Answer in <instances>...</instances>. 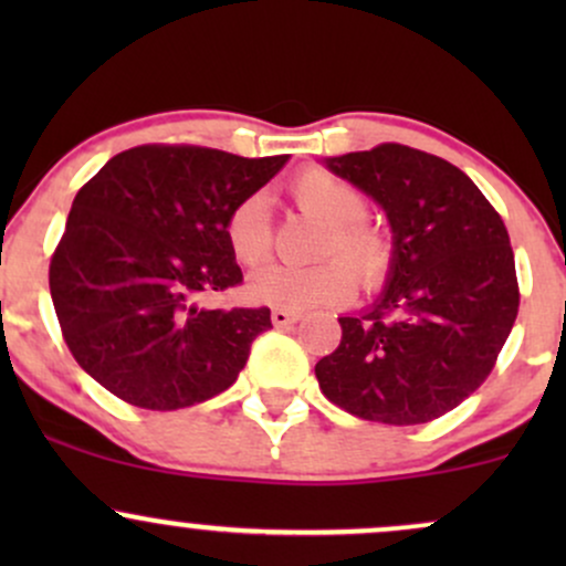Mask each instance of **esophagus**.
<instances>
[{"mask_svg":"<svg viewBox=\"0 0 566 566\" xmlns=\"http://www.w3.org/2000/svg\"><path fill=\"white\" fill-rule=\"evenodd\" d=\"M297 319H301V314H297V311H290V308L271 311V322H274V327H287V324H295Z\"/></svg>","mask_w":566,"mask_h":566,"instance_id":"34e87169","label":"esophagus"}]
</instances>
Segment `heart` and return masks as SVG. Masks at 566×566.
Here are the masks:
<instances>
[{"label": "heart", "instance_id": "1", "mask_svg": "<svg viewBox=\"0 0 566 566\" xmlns=\"http://www.w3.org/2000/svg\"><path fill=\"white\" fill-rule=\"evenodd\" d=\"M290 193L305 216L327 223L316 265L271 263L250 276V297L279 308L346 303L356 276L367 290L380 287L396 261L394 237L367 218V197L337 175L308 167L290 180ZM226 242L242 265H258L274 247V220L265 193H250L226 218Z\"/></svg>", "mask_w": 566, "mask_h": 566}]
</instances>
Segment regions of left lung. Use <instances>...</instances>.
<instances>
[{
  "label": "left lung",
  "instance_id": "1",
  "mask_svg": "<svg viewBox=\"0 0 566 566\" xmlns=\"http://www.w3.org/2000/svg\"><path fill=\"white\" fill-rule=\"evenodd\" d=\"M386 210L396 261L380 301L340 316V346L316 361L322 394L369 423L450 412L495 369L518 314L509 231L463 170L401 143L327 159Z\"/></svg>",
  "mask_w": 566,
  "mask_h": 566
}]
</instances>
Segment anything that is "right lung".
Segmentation results:
<instances>
[{
    "instance_id": "add662e5",
    "label": "right lung",
    "mask_w": 566,
    "mask_h": 566,
    "mask_svg": "<svg viewBox=\"0 0 566 566\" xmlns=\"http://www.w3.org/2000/svg\"><path fill=\"white\" fill-rule=\"evenodd\" d=\"M284 161L146 143L80 188L50 258V295L90 378L159 412L212 399L239 378L271 311L212 308L207 297L242 284L226 218Z\"/></svg>"
}]
</instances>
